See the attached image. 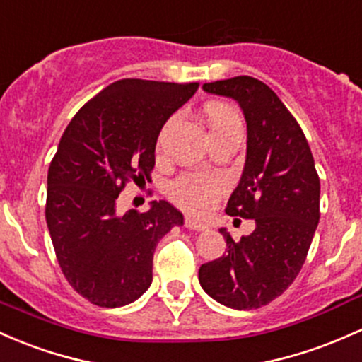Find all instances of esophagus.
<instances>
[{"mask_svg":"<svg viewBox=\"0 0 362 362\" xmlns=\"http://www.w3.org/2000/svg\"><path fill=\"white\" fill-rule=\"evenodd\" d=\"M185 226L190 230H199V232H204V230H209V225L206 221L197 220V218L185 216Z\"/></svg>","mask_w":362,"mask_h":362,"instance_id":"obj_1","label":"esophagus"}]
</instances>
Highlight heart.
<instances>
[{"label":"heart","instance_id":"1","mask_svg":"<svg viewBox=\"0 0 362 362\" xmlns=\"http://www.w3.org/2000/svg\"><path fill=\"white\" fill-rule=\"evenodd\" d=\"M204 120L208 123L211 137L240 132L242 118L235 106L228 103H209L204 106ZM225 190V180L213 173H185L170 185V197L182 208L194 213L209 209Z\"/></svg>","mask_w":362,"mask_h":362}]
</instances>
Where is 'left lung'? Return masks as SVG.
<instances>
[{"instance_id":"left-lung-1","label":"left lung","mask_w":362,"mask_h":362,"mask_svg":"<svg viewBox=\"0 0 362 362\" xmlns=\"http://www.w3.org/2000/svg\"><path fill=\"white\" fill-rule=\"evenodd\" d=\"M202 89L239 103L247 123L242 177L226 214L256 221L239 242L226 228V252L199 268V284L216 303L257 309L281 296L303 268L320 221V178L296 118L257 78L240 75Z\"/></svg>"}]
</instances>
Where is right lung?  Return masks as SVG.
<instances>
[{
	"label": "right lung",
	"instance_id": "right-lung-1",
	"mask_svg": "<svg viewBox=\"0 0 362 362\" xmlns=\"http://www.w3.org/2000/svg\"><path fill=\"white\" fill-rule=\"evenodd\" d=\"M199 84L123 78L78 110L47 170L46 223L71 287L99 308L137 300L153 281V254L184 216L166 201L120 214L129 180H148L163 125Z\"/></svg>",
	"mask_w": 362,
	"mask_h": 362
}]
</instances>
